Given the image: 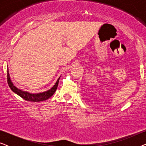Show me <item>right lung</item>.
<instances>
[{"label":"right lung","mask_w":146,"mask_h":146,"mask_svg":"<svg viewBox=\"0 0 146 146\" xmlns=\"http://www.w3.org/2000/svg\"><path fill=\"white\" fill-rule=\"evenodd\" d=\"M60 78L58 79L56 82L55 85L51 89H50L49 90L46 92H44L42 93H39V94H31L27 92H25L23 90H21L18 89L17 88H16L15 86L13 85V82H12L11 79H10V76L9 73V69L7 68V82L8 84H9V87L11 88L12 91H13L14 92L17 94L19 96H20L22 98L27 101L30 102H41V101H44L46 100L48 98H50L52 96L56 91V89L58 88V82H59Z\"/></svg>","instance_id":"right-lung-1"}]
</instances>
